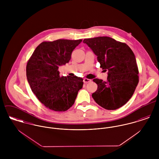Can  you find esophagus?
Instances as JSON below:
<instances>
[{"label":"esophagus","mask_w":159,"mask_h":159,"mask_svg":"<svg viewBox=\"0 0 159 159\" xmlns=\"http://www.w3.org/2000/svg\"><path fill=\"white\" fill-rule=\"evenodd\" d=\"M91 80L90 79H88V78H84V80H83V82L84 83H89V82H91Z\"/></svg>","instance_id":"34e87169"}]
</instances>
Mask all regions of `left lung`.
<instances>
[{"label": "left lung", "mask_w": 159, "mask_h": 159, "mask_svg": "<svg viewBox=\"0 0 159 159\" xmlns=\"http://www.w3.org/2000/svg\"><path fill=\"white\" fill-rule=\"evenodd\" d=\"M97 56L100 67L108 70L106 81L93 80L97 89L92 94L95 102L108 110L124 105L132 97L139 82V71L135 54L125 43L108 37L83 40Z\"/></svg>", "instance_id": "1"}]
</instances>
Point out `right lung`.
<instances>
[{
  "label": "right lung",
  "mask_w": 159,
  "mask_h": 159,
  "mask_svg": "<svg viewBox=\"0 0 159 159\" xmlns=\"http://www.w3.org/2000/svg\"><path fill=\"white\" fill-rule=\"evenodd\" d=\"M83 40L59 39L38 46L26 66L32 91L47 108L66 111L74 104L83 80L76 76H61L59 67L68 63L71 52Z\"/></svg>",
  "instance_id": "obj_1"
}]
</instances>
